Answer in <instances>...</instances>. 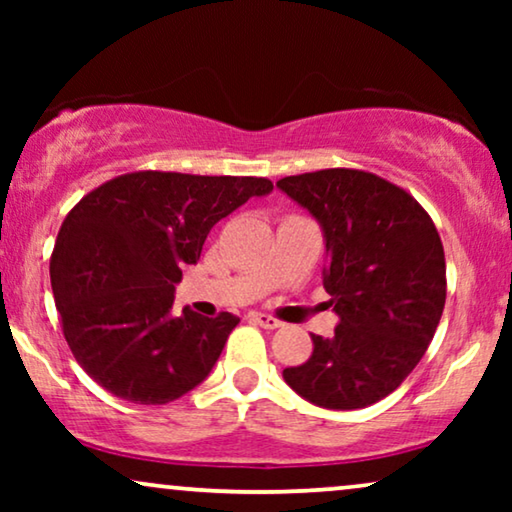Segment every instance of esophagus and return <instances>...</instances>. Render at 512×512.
<instances>
[{
  "label": "esophagus",
  "mask_w": 512,
  "mask_h": 512,
  "mask_svg": "<svg viewBox=\"0 0 512 512\" xmlns=\"http://www.w3.org/2000/svg\"><path fill=\"white\" fill-rule=\"evenodd\" d=\"M251 321L258 326L263 328H270V331H275V328L282 326V321H279L277 317H272V314H263V312H254L251 314Z\"/></svg>",
  "instance_id": "1"
}]
</instances>
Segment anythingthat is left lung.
<instances>
[{
  "label": "left lung",
  "instance_id": "obj_1",
  "mask_svg": "<svg viewBox=\"0 0 512 512\" xmlns=\"http://www.w3.org/2000/svg\"><path fill=\"white\" fill-rule=\"evenodd\" d=\"M321 223L324 289L340 321L312 335V354L284 368L298 396L328 410H356L401 387L443 317V242L431 216L401 186L366 170L331 167L277 181Z\"/></svg>",
  "mask_w": 512,
  "mask_h": 512
}]
</instances>
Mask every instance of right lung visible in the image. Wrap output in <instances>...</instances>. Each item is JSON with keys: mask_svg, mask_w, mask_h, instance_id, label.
Wrapping results in <instances>:
<instances>
[{"mask_svg": "<svg viewBox=\"0 0 512 512\" xmlns=\"http://www.w3.org/2000/svg\"><path fill=\"white\" fill-rule=\"evenodd\" d=\"M270 191L265 177L142 170L76 202L55 240L51 286L62 335L100 387L165 405L205 380L240 319L188 307L174 317V284L214 223Z\"/></svg>", "mask_w": 512, "mask_h": 512, "instance_id": "obj_1", "label": "right lung"}]
</instances>
